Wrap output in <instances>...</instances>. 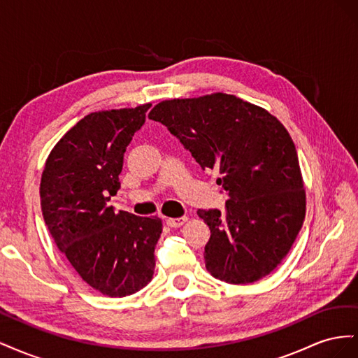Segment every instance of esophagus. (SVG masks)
Listing matches in <instances>:
<instances>
[{
  "mask_svg": "<svg viewBox=\"0 0 358 358\" xmlns=\"http://www.w3.org/2000/svg\"><path fill=\"white\" fill-rule=\"evenodd\" d=\"M187 221H188L187 216H180V218H169L167 225L171 227V229H178V227L183 225Z\"/></svg>",
  "mask_w": 358,
  "mask_h": 358,
  "instance_id": "esophagus-1",
  "label": "esophagus"
}]
</instances>
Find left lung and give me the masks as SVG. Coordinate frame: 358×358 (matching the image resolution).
I'll return each mask as SVG.
<instances>
[{
  "label": "left lung",
  "mask_w": 358,
  "mask_h": 358,
  "mask_svg": "<svg viewBox=\"0 0 358 358\" xmlns=\"http://www.w3.org/2000/svg\"><path fill=\"white\" fill-rule=\"evenodd\" d=\"M203 170H220L225 212L199 209L210 229L204 263L229 284H252L282 262L303 225L306 196L294 142L262 107L229 94L167 100L149 113ZM221 191V192H222Z\"/></svg>",
  "instance_id": "obj_1"
}]
</instances>
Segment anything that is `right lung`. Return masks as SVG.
I'll return each mask as SVG.
<instances>
[{"instance_id":"obj_1","label":"right lung","mask_w":358,"mask_h":358,"mask_svg":"<svg viewBox=\"0 0 358 358\" xmlns=\"http://www.w3.org/2000/svg\"><path fill=\"white\" fill-rule=\"evenodd\" d=\"M149 107L85 116L52 149L41 175V212L53 241L85 282L109 297L134 294L155 268L161 220L109 206Z\"/></svg>"}]
</instances>
